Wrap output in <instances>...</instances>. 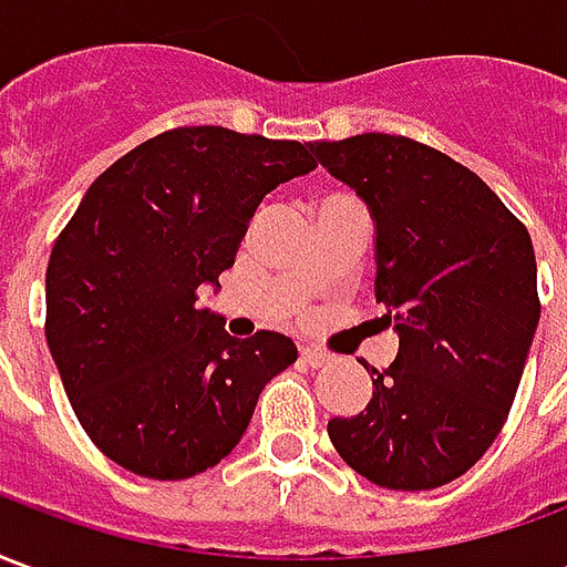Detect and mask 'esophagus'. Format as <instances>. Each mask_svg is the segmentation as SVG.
I'll list each match as a JSON object with an SVG mask.
<instances>
[{"instance_id":"1","label":"esophagus","mask_w":567,"mask_h":567,"mask_svg":"<svg viewBox=\"0 0 567 567\" xmlns=\"http://www.w3.org/2000/svg\"><path fill=\"white\" fill-rule=\"evenodd\" d=\"M300 361L309 364V368H321V364H328V361H331V355H324V352H319V349H309V346H303V349H300Z\"/></svg>"}]
</instances>
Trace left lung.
Segmentation results:
<instances>
[{
    "instance_id": "left-lung-1",
    "label": "left lung",
    "mask_w": 567,
    "mask_h": 567,
    "mask_svg": "<svg viewBox=\"0 0 567 567\" xmlns=\"http://www.w3.org/2000/svg\"><path fill=\"white\" fill-rule=\"evenodd\" d=\"M309 151L368 206L373 295L401 343L385 370L364 364L373 394L328 422L333 450L382 488L446 486L495 443L523 380L540 319L532 236L422 142L364 133Z\"/></svg>"
}]
</instances>
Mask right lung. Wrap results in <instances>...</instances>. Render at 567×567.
<instances>
[{"mask_svg": "<svg viewBox=\"0 0 567 567\" xmlns=\"http://www.w3.org/2000/svg\"><path fill=\"white\" fill-rule=\"evenodd\" d=\"M312 169L300 142L182 127L87 187L48 260L44 337L81 427L112 462L148 480L203 474L295 364V340H236L197 295H218L260 199Z\"/></svg>", "mask_w": 567, "mask_h": 567, "instance_id": "add662e5", "label": "right lung"}]
</instances>
